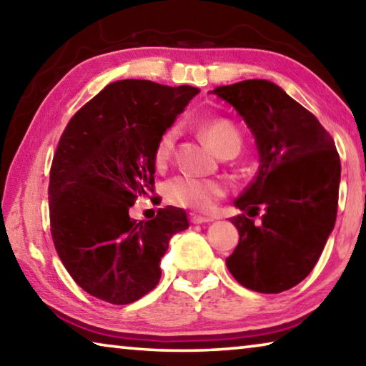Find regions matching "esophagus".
Returning <instances> with one entry per match:
<instances>
[{"instance_id": "esophagus-1", "label": "esophagus", "mask_w": 366, "mask_h": 366, "mask_svg": "<svg viewBox=\"0 0 366 366\" xmlns=\"http://www.w3.org/2000/svg\"><path fill=\"white\" fill-rule=\"evenodd\" d=\"M214 218L213 216H203V214H198V213H190V221L194 222V224H205V222H212Z\"/></svg>"}]
</instances>
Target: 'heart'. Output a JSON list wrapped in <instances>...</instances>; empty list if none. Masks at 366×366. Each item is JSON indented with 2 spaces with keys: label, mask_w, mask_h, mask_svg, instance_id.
I'll use <instances>...</instances> for the list:
<instances>
[{
  "label": "heart",
  "mask_w": 366,
  "mask_h": 366,
  "mask_svg": "<svg viewBox=\"0 0 366 366\" xmlns=\"http://www.w3.org/2000/svg\"><path fill=\"white\" fill-rule=\"evenodd\" d=\"M200 134L218 154H222L229 148L240 147L239 131L231 121L222 119V117L203 121L200 124ZM176 139L177 131L174 127L166 129L158 137L153 153L154 164L158 168H163L169 161L172 150H174ZM166 192H168V198L174 205L192 208L195 212H212L214 203L226 194V185L218 179L181 174L171 179Z\"/></svg>",
  "instance_id": "heart-1"
}]
</instances>
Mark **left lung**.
Listing matches in <instances>:
<instances>
[{"mask_svg": "<svg viewBox=\"0 0 366 366\" xmlns=\"http://www.w3.org/2000/svg\"><path fill=\"white\" fill-rule=\"evenodd\" d=\"M255 137L259 168L234 205L239 244L226 258L244 287L280 294L312 272L337 216L340 161L330 132L281 86L250 79L213 90ZM263 206L262 224L248 218Z\"/></svg>", "mask_w": 366, "mask_h": 366, "instance_id": "obj_1", "label": "left lung"}]
</instances>
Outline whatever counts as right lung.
<instances>
[{
	"label": "right lung",
	"mask_w": 366,
	"mask_h": 366,
	"mask_svg": "<svg viewBox=\"0 0 366 366\" xmlns=\"http://www.w3.org/2000/svg\"><path fill=\"white\" fill-rule=\"evenodd\" d=\"M190 85L117 80L67 124L49 171V224L61 262L85 292L127 305L150 292L169 239L189 227L182 208L129 216L154 192V145L198 94Z\"/></svg>",
	"instance_id": "right-lung-1"
}]
</instances>
